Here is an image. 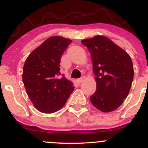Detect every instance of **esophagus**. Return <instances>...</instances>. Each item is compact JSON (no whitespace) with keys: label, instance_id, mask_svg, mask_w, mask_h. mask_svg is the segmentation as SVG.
Masks as SVG:
<instances>
[{"label":"esophagus","instance_id":"34e87169","mask_svg":"<svg viewBox=\"0 0 148 148\" xmlns=\"http://www.w3.org/2000/svg\"><path fill=\"white\" fill-rule=\"evenodd\" d=\"M83 81H84V78H81V79H79L76 80V82H77L79 84L83 83Z\"/></svg>","mask_w":148,"mask_h":148}]
</instances>
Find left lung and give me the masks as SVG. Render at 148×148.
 <instances>
[{
  "label": "left lung",
  "instance_id": "8db88e82",
  "mask_svg": "<svg viewBox=\"0 0 148 148\" xmlns=\"http://www.w3.org/2000/svg\"><path fill=\"white\" fill-rule=\"evenodd\" d=\"M90 52L97 90L90 96L92 105L108 113L123 103L134 79L132 59L126 51L108 37L97 35L81 40Z\"/></svg>",
  "mask_w": 148,
  "mask_h": 148
}]
</instances>
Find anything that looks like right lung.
<instances>
[{
	"mask_svg": "<svg viewBox=\"0 0 148 148\" xmlns=\"http://www.w3.org/2000/svg\"><path fill=\"white\" fill-rule=\"evenodd\" d=\"M72 40L60 36L46 40L28 56L23 68L26 93L39 111L60 110L74 90L72 82L60 76V59Z\"/></svg>",
	"mask_w": 148,
	"mask_h": 148,
	"instance_id": "add662e5",
	"label": "right lung"
}]
</instances>
